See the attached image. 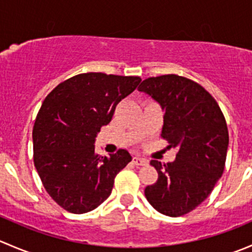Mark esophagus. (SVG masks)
<instances>
[{
    "instance_id": "obj_1",
    "label": "esophagus",
    "mask_w": 252,
    "mask_h": 252,
    "mask_svg": "<svg viewBox=\"0 0 252 252\" xmlns=\"http://www.w3.org/2000/svg\"><path fill=\"white\" fill-rule=\"evenodd\" d=\"M133 162H134V164H136V166H147V163H149V161H147V159L140 158V157H134Z\"/></svg>"
}]
</instances>
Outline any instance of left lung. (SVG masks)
<instances>
[{
  "label": "left lung",
  "mask_w": 252,
  "mask_h": 252,
  "mask_svg": "<svg viewBox=\"0 0 252 252\" xmlns=\"http://www.w3.org/2000/svg\"><path fill=\"white\" fill-rule=\"evenodd\" d=\"M138 90L159 103L164 111L161 136L179 149L173 162H150L158 179L145 188V196L159 213L179 217L205 201L222 177L229 144L227 123L215 98L188 78H147Z\"/></svg>",
  "instance_id": "obj_1"
}]
</instances>
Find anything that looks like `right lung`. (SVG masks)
<instances>
[{
  "mask_svg": "<svg viewBox=\"0 0 252 252\" xmlns=\"http://www.w3.org/2000/svg\"><path fill=\"white\" fill-rule=\"evenodd\" d=\"M141 79L83 73L46 96L32 129L34 164L51 197L70 213H86L111 195L116 175L131 161L126 150L95 152L101 126Z\"/></svg>",
  "mask_w": 252,
  "mask_h": 252,
  "instance_id": "add662e5",
  "label": "right lung"
}]
</instances>
